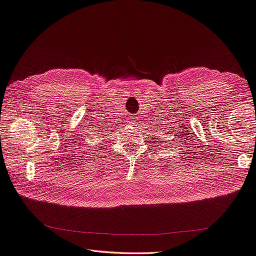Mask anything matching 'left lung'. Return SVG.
Segmentation results:
<instances>
[{
	"instance_id": "obj_1",
	"label": "left lung",
	"mask_w": 256,
	"mask_h": 256,
	"mask_svg": "<svg viewBox=\"0 0 256 256\" xmlns=\"http://www.w3.org/2000/svg\"><path fill=\"white\" fill-rule=\"evenodd\" d=\"M156 142H157V141H156ZM162 142H164V141H162Z\"/></svg>"
}]
</instances>
